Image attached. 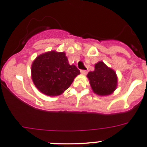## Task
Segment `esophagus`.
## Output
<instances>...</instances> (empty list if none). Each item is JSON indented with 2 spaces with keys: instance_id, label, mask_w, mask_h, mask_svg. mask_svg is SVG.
<instances>
[{
  "instance_id": "34e87169",
  "label": "esophagus",
  "mask_w": 147,
  "mask_h": 147,
  "mask_svg": "<svg viewBox=\"0 0 147 147\" xmlns=\"http://www.w3.org/2000/svg\"><path fill=\"white\" fill-rule=\"evenodd\" d=\"M81 74L82 75H86L88 74V71L86 70H81Z\"/></svg>"
}]
</instances>
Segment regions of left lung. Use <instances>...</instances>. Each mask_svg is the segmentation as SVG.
<instances>
[{
	"label": "left lung",
	"instance_id": "left-lung-1",
	"mask_svg": "<svg viewBox=\"0 0 147 147\" xmlns=\"http://www.w3.org/2000/svg\"><path fill=\"white\" fill-rule=\"evenodd\" d=\"M93 91L98 96H107L117 88L118 79L115 71L100 61L95 65V70L88 74Z\"/></svg>",
	"mask_w": 147,
	"mask_h": 147
}]
</instances>
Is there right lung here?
Segmentation results:
<instances>
[{"instance_id": "right-lung-1", "label": "right lung", "mask_w": 147, "mask_h": 147, "mask_svg": "<svg viewBox=\"0 0 147 147\" xmlns=\"http://www.w3.org/2000/svg\"><path fill=\"white\" fill-rule=\"evenodd\" d=\"M31 71L35 86L50 96L62 94L80 74L74 65L68 63L65 53L55 51L39 55L34 60Z\"/></svg>"}]
</instances>
